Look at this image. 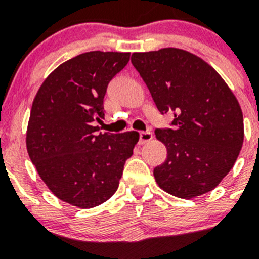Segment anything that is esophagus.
Listing matches in <instances>:
<instances>
[{"label":"esophagus","mask_w":259,"mask_h":259,"mask_svg":"<svg viewBox=\"0 0 259 259\" xmlns=\"http://www.w3.org/2000/svg\"><path fill=\"white\" fill-rule=\"evenodd\" d=\"M153 139V134L150 131H143L140 132V143L144 144V143H148V141H150Z\"/></svg>","instance_id":"obj_1"}]
</instances>
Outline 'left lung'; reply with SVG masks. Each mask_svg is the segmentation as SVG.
<instances>
[{
    "label": "left lung",
    "mask_w": 259,
    "mask_h": 259,
    "mask_svg": "<svg viewBox=\"0 0 259 259\" xmlns=\"http://www.w3.org/2000/svg\"><path fill=\"white\" fill-rule=\"evenodd\" d=\"M134 67L171 127L155 128L166 161L154 168L158 185L180 198L214 189L237 159L244 141L241 107L211 66L176 48L134 53Z\"/></svg>",
    "instance_id": "8db88e82"
}]
</instances>
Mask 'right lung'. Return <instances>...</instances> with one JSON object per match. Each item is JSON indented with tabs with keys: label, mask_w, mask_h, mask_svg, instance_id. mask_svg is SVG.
Wrapping results in <instances>:
<instances>
[{
	"label": "right lung",
	"mask_w": 259,
	"mask_h": 259,
	"mask_svg": "<svg viewBox=\"0 0 259 259\" xmlns=\"http://www.w3.org/2000/svg\"><path fill=\"white\" fill-rule=\"evenodd\" d=\"M130 53L88 52L59 65L38 89L29 115L27 150L48 188L83 209L116 192L139 132H98L109 83Z\"/></svg>",
	"instance_id": "right-lung-1"
}]
</instances>
